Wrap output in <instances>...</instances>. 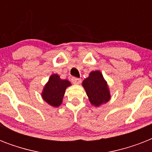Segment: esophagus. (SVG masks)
Masks as SVG:
<instances>
[{"label": "esophagus", "mask_w": 152, "mask_h": 152, "mask_svg": "<svg viewBox=\"0 0 152 152\" xmlns=\"http://www.w3.org/2000/svg\"><path fill=\"white\" fill-rule=\"evenodd\" d=\"M81 79L76 78V77H72V82L74 83V84H80L81 83Z\"/></svg>", "instance_id": "34e87169"}]
</instances>
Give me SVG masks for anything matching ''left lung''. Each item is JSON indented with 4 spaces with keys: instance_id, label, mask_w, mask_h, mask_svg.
<instances>
[{
    "instance_id": "8db88e82",
    "label": "left lung",
    "mask_w": 152,
    "mask_h": 152,
    "mask_svg": "<svg viewBox=\"0 0 152 152\" xmlns=\"http://www.w3.org/2000/svg\"><path fill=\"white\" fill-rule=\"evenodd\" d=\"M82 86L91 104L95 107L106 103L110 99V91L107 82L99 70L91 72L88 78L83 81Z\"/></svg>"
}]
</instances>
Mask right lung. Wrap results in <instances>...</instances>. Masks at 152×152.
Returning <instances> with one entry per match:
<instances>
[{
	"mask_svg": "<svg viewBox=\"0 0 152 152\" xmlns=\"http://www.w3.org/2000/svg\"><path fill=\"white\" fill-rule=\"evenodd\" d=\"M71 85L68 80H62L57 74H52L43 87L41 96L46 103L58 107L61 105L66 88Z\"/></svg>",
	"mask_w": 152,
	"mask_h": 152,
	"instance_id": "1",
	"label": "right lung"
}]
</instances>
